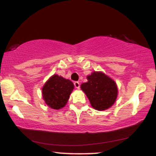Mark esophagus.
I'll list each match as a JSON object with an SVG mask.
<instances>
[{
    "label": "esophagus",
    "mask_w": 156,
    "mask_h": 156,
    "mask_svg": "<svg viewBox=\"0 0 156 156\" xmlns=\"http://www.w3.org/2000/svg\"><path fill=\"white\" fill-rule=\"evenodd\" d=\"M74 85L75 87V88L76 89H80V84L79 82H74Z\"/></svg>",
    "instance_id": "esophagus-1"
}]
</instances>
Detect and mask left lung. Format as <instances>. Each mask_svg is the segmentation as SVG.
I'll return each instance as SVG.
<instances>
[{
	"label": "left lung",
	"instance_id": "left-lung-1",
	"mask_svg": "<svg viewBox=\"0 0 156 156\" xmlns=\"http://www.w3.org/2000/svg\"><path fill=\"white\" fill-rule=\"evenodd\" d=\"M88 82L83 83L81 89L96 110L103 111L110 108L118 95L116 82L101 72H94L87 76Z\"/></svg>",
	"mask_w": 156,
	"mask_h": 156
}]
</instances>
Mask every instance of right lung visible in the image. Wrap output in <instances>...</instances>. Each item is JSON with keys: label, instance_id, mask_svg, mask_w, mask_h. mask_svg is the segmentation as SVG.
<instances>
[{"label": "right lung", "instance_id": "right-lung-1", "mask_svg": "<svg viewBox=\"0 0 156 156\" xmlns=\"http://www.w3.org/2000/svg\"><path fill=\"white\" fill-rule=\"evenodd\" d=\"M73 89L74 84L71 81L54 74L45 82L42 94L47 105L53 109H59L67 103Z\"/></svg>", "mask_w": 156, "mask_h": 156}]
</instances>
